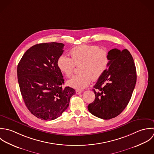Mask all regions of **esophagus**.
I'll return each instance as SVG.
<instances>
[{
	"label": "esophagus",
	"mask_w": 154,
	"mask_h": 154,
	"mask_svg": "<svg viewBox=\"0 0 154 154\" xmlns=\"http://www.w3.org/2000/svg\"><path fill=\"white\" fill-rule=\"evenodd\" d=\"M82 91L81 90H77V91H76V93L78 94L82 93Z\"/></svg>",
	"instance_id": "34e87169"
}]
</instances>
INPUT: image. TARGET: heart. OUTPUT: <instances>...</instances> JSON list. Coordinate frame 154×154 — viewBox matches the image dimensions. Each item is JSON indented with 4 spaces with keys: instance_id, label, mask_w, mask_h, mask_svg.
<instances>
[{
    "instance_id": "b5f03b06",
    "label": "heart",
    "mask_w": 154,
    "mask_h": 154,
    "mask_svg": "<svg viewBox=\"0 0 154 154\" xmlns=\"http://www.w3.org/2000/svg\"><path fill=\"white\" fill-rule=\"evenodd\" d=\"M71 58L62 55L58 60L59 69L66 77H70L75 65L79 66L80 74L74 75L67 82V85L74 89L88 87L92 80H99L107 70L109 57L107 51L98 46L82 45L72 48L69 52Z\"/></svg>"
}]
</instances>
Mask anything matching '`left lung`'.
Masks as SVG:
<instances>
[{
    "mask_svg": "<svg viewBox=\"0 0 154 154\" xmlns=\"http://www.w3.org/2000/svg\"><path fill=\"white\" fill-rule=\"evenodd\" d=\"M109 68L93 86L95 99L88 108L93 116L109 120L120 114L128 105L136 83V69L127 49L108 52Z\"/></svg>",
    "mask_w": 154,
    "mask_h": 154,
    "instance_id": "8db88e82",
    "label": "left lung"
}]
</instances>
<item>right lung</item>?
I'll list each match as a JSON object with an SVG mask.
<instances>
[{
  "label": "right lung",
  "instance_id": "right-lung-1",
  "mask_svg": "<svg viewBox=\"0 0 154 154\" xmlns=\"http://www.w3.org/2000/svg\"><path fill=\"white\" fill-rule=\"evenodd\" d=\"M63 46L57 42L34 45L25 52L17 66L24 103L32 114L43 120L61 116L75 93L71 88H62L64 80L57 61Z\"/></svg>",
  "mask_w": 154,
  "mask_h": 154
}]
</instances>
